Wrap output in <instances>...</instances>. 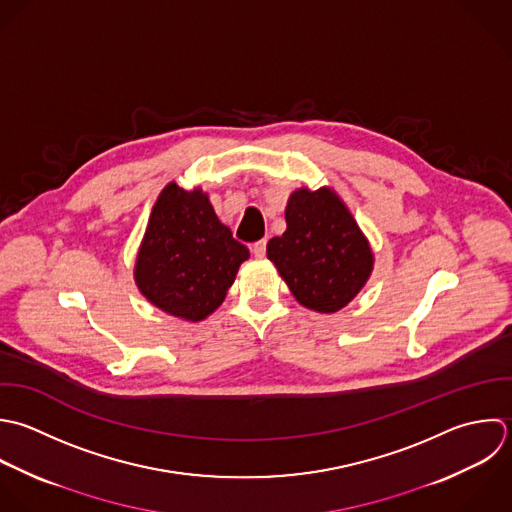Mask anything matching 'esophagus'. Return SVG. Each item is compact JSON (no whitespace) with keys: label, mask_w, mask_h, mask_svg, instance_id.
I'll return each instance as SVG.
<instances>
[{"label":"esophagus","mask_w":512,"mask_h":512,"mask_svg":"<svg viewBox=\"0 0 512 512\" xmlns=\"http://www.w3.org/2000/svg\"><path fill=\"white\" fill-rule=\"evenodd\" d=\"M265 251H267V241H265V239H261V241H255V243L251 245V253H253L257 259L265 257Z\"/></svg>","instance_id":"esophagus-1"}]
</instances>
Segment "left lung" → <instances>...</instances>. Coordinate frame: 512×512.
<instances>
[{
	"label": "left lung",
	"mask_w": 512,
	"mask_h": 512,
	"mask_svg": "<svg viewBox=\"0 0 512 512\" xmlns=\"http://www.w3.org/2000/svg\"><path fill=\"white\" fill-rule=\"evenodd\" d=\"M285 219L287 231L267 243V257L301 305L339 311L361 291L373 267L371 247L353 215L329 189H299Z\"/></svg>",
	"instance_id": "1"
}]
</instances>
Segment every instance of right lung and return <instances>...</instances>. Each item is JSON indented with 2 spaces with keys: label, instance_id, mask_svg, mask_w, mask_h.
<instances>
[{
  "label": "right lung",
  "instance_id": "add662e5",
  "mask_svg": "<svg viewBox=\"0 0 512 512\" xmlns=\"http://www.w3.org/2000/svg\"><path fill=\"white\" fill-rule=\"evenodd\" d=\"M247 257L249 249L217 219L205 193L169 183L151 211L135 281L159 309L201 321L221 305Z\"/></svg>",
  "mask_w": 512,
  "mask_h": 512
}]
</instances>
